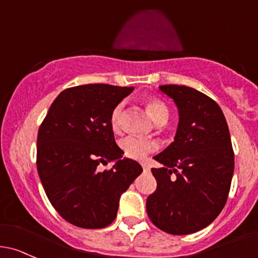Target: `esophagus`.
<instances>
[{"instance_id": "34e87169", "label": "esophagus", "mask_w": 258, "mask_h": 258, "mask_svg": "<svg viewBox=\"0 0 258 258\" xmlns=\"http://www.w3.org/2000/svg\"><path fill=\"white\" fill-rule=\"evenodd\" d=\"M142 167H143V169H145V170L150 169V165H148L147 163H145V162H143V163H142Z\"/></svg>"}]
</instances>
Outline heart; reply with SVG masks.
Listing matches in <instances>:
<instances>
[{"label":"heart","instance_id":"b5f03b06","mask_svg":"<svg viewBox=\"0 0 258 258\" xmlns=\"http://www.w3.org/2000/svg\"><path fill=\"white\" fill-rule=\"evenodd\" d=\"M122 108H123V104H118L111 112L110 126L113 131H118V128H120ZM146 108H147L150 117L156 123L161 121H167L168 117H169V111H168L167 106H165L163 102L159 101V100H150V101H147ZM120 148L123 156L127 157V158L142 161L148 153L156 151L158 148V145L154 141L142 140V138L137 137H126L121 140Z\"/></svg>","mask_w":258,"mask_h":258}]
</instances>
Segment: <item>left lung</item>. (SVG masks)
<instances>
[{"label": "left lung", "instance_id": "obj_1", "mask_svg": "<svg viewBox=\"0 0 258 258\" xmlns=\"http://www.w3.org/2000/svg\"><path fill=\"white\" fill-rule=\"evenodd\" d=\"M174 101L178 127L174 141L154 156L157 189L146 208L151 221L172 235L204 229L226 204L234 174V151L220 106L193 88L162 85Z\"/></svg>", "mask_w": 258, "mask_h": 258}]
</instances>
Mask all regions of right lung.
Returning <instances> with one entry per match:
<instances>
[{
    "instance_id": "add662e5",
    "label": "right lung",
    "mask_w": 258,
    "mask_h": 258,
    "mask_svg": "<svg viewBox=\"0 0 258 258\" xmlns=\"http://www.w3.org/2000/svg\"><path fill=\"white\" fill-rule=\"evenodd\" d=\"M135 88L89 84L61 91L38 131L37 169L45 194L61 218L84 229L115 220L120 198L142 173L122 157L110 126L112 110ZM115 161L110 171L97 165Z\"/></svg>"
}]
</instances>
